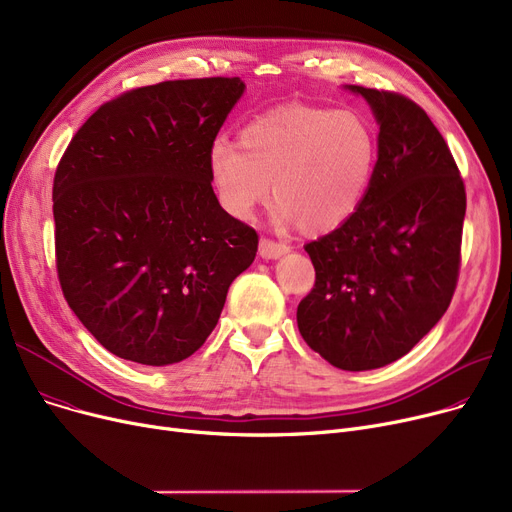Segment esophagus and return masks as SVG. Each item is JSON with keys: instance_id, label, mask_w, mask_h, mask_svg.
<instances>
[{"instance_id": "34e87169", "label": "esophagus", "mask_w": 512, "mask_h": 512, "mask_svg": "<svg viewBox=\"0 0 512 512\" xmlns=\"http://www.w3.org/2000/svg\"><path fill=\"white\" fill-rule=\"evenodd\" d=\"M290 247L286 245V242H278V240H272V238H261L259 240V255L263 259H278L280 255L288 253Z\"/></svg>"}]
</instances>
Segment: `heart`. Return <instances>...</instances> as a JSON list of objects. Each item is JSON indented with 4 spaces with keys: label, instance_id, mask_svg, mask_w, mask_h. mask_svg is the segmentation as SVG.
<instances>
[{
    "label": "heart",
    "instance_id": "b5f03b06",
    "mask_svg": "<svg viewBox=\"0 0 512 512\" xmlns=\"http://www.w3.org/2000/svg\"><path fill=\"white\" fill-rule=\"evenodd\" d=\"M378 161V139L357 112L290 103L242 126L238 143L209 149V176L220 205L249 220L272 197L278 218L319 234L359 209Z\"/></svg>",
    "mask_w": 512,
    "mask_h": 512
}]
</instances>
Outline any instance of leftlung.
<instances>
[{
  "mask_svg": "<svg viewBox=\"0 0 512 512\" xmlns=\"http://www.w3.org/2000/svg\"><path fill=\"white\" fill-rule=\"evenodd\" d=\"M378 164L359 209L305 245L315 284L299 303L305 342L344 371L384 367L446 313L461 272L465 182L440 130L413 99L365 87Z\"/></svg>",
  "mask_w": 512,
  "mask_h": 512,
  "instance_id": "obj_1",
  "label": "left lung"
}]
</instances>
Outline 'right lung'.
<instances>
[{
  "label": "right lung",
  "instance_id": "add662e5",
  "mask_svg": "<svg viewBox=\"0 0 512 512\" xmlns=\"http://www.w3.org/2000/svg\"><path fill=\"white\" fill-rule=\"evenodd\" d=\"M245 91L238 76L130 89L78 128L53 176L58 280L112 355L164 367L218 324L253 263L255 228L222 209L209 149Z\"/></svg>",
  "mask_w": 512,
  "mask_h": 512
}]
</instances>
